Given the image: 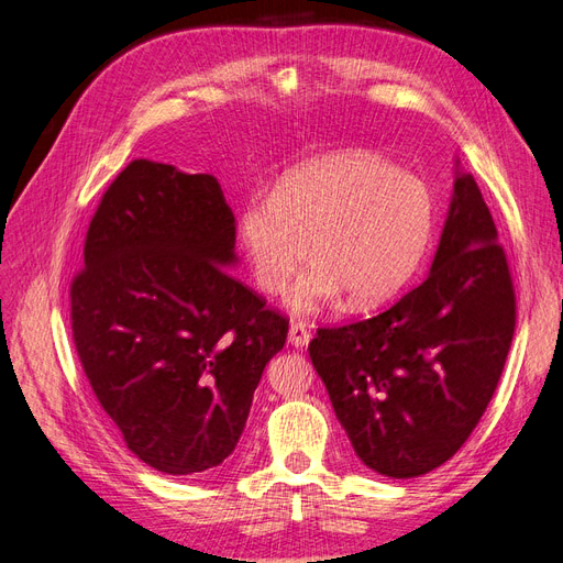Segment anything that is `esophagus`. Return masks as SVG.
Listing matches in <instances>:
<instances>
[{
  "instance_id": "1",
  "label": "esophagus",
  "mask_w": 563,
  "mask_h": 563,
  "mask_svg": "<svg viewBox=\"0 0 563 563\" xmlns=\"http://www.w3.org/2000/svg\"><path fill=\"white\" fill-rule=\"evenodd\" d=\"M310 338H312V333L302 321L291 323V329H288V343H291L294 347H305L310 343Z\"/></svg>"
}]
</instances>
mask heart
Returning <instances> with one entry per match:
<instances>
[{"instance_id":"obj_1","label":"heart","mask_w":563,"mask_h":563,"mask_svg":"<svg viewBox=\"0 0 563 563\" xmlns=\"http://www.w3.org/2000/svg\"><path fill=\"white\" fill-rule=\"evenodd\" d=\"M236 230L255 282L269 294L284 291L313 240L314 263L288 294L296 312H314L340 294L352 308H371L416 275L432 240L434 201L416 176L345 150L251 197Z\"/></svg>"}]
</instances>
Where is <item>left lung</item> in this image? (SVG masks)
<instances>
[{"label": "left lung", "instance_id": "1", "mask_svg": "<svg viewBox=\"0 0 563 563\" xmlns=\"http://www.w3.org/2000/svg\"><path fill=\"white\" fill-rule=\"evenodd\" d=\"M515 327L505 249L463 174L422 284L376 317L317 329L308 350L354 455L411 479L444 465L482 420Z\"/></svg>", "mask_w": 563, "mask_h": 563}]
</instances>
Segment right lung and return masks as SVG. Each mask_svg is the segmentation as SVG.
I'll list each match as a JSON object with an SVG mask.
<instances>
[{
	"label": "right lung",
	"mask_w": 563,
	"mask_h": 563,
	"mask_svg": "<svg viewBox=\"0 0 563 563\" xmlns=\"http://www.w3.org/2000/svg\"><path fill=\"white\" fill-rule=\"evenodd\" d=\"M234 216L209 174L133 159L100 197L70 284L73 340L98 404L143 463L199 474L234 451L288 333L223 265Z\"/></svg>",
	"instance_id": "add662e5"
}]
</instances>
